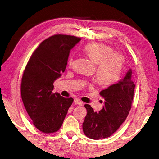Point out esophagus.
<instances>
[{
  "mask_svg": "<svg viewBox=\"0 0 159 159\" xmlns=\"http://www.w3.org/2000/svg\"><path fill=\"white\" fill-rule=\"evenodd\" d=\"M74 102L75 103V104H78L79 106H82V105H83V102H82V101H81L80 99H77V98L74 99Z\"/></svg>",
  "mask_w": 159,
  "mask_h": 159,
  "instance_id": "34e87169",
  "label": "esophagus"
}]
</instances>
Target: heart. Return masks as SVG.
Masks as SVG:
<instances>
[{
    "label": "heart",
    "mask_w": 159,
    "mask_h": 159,
    "mask_svg": "<svg viewBox=\"0 0 159 159\" xmlns=\"http://www.w3.org/2000/svg\"><path fill=\"white\" fill-rule=\"evenodd\" d=\"M83 50L96 63V76L102 85H112L120 79L124 64L123 54L114 51L109 45L99 43L87 44ZM73 62L74 57L70 56L68 64L71 66Z\"/></svg>",
    "instance_id": "b5f03b06"
}]
</instances>
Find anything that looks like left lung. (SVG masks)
Segmentation results:
<instances>
[{"label": "left lung", "instance_id": "8db88e82", "mask_svg": "<svg viewBox=\"0 0 159 159\" xmlns=\"http://www.w3.org/2000/svg\"><path fill=\"white\" fill-rule=\"evenodd\" d=\"M135 85L132 69H129L120 82L99 93L105 99V106L98 113L85 104L87 114L82 124L84 133L92 139H105L114 134L125 121L132 107Z\"/></svg>", "mask_w": 159, "mask_h": 159}]
</instances>
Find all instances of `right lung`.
Returning a JSON list of instances; mask_svg holds the SVG:
<instances>
[{
	"label": "right lung",
	"instance_id": "1",
	"mask_svg": "<svg viewBox=\"0 0 159 159\" xmlns=\"http://www.w3.org/2000/svg\"><path fill=\"white\" fill-rule=\"evenodd\" d=\"M81 38L56 34L36 48L22 74V102L34 126L43 133H54L63 124L72 98L53 93V82L65 70L70 51Z\"/></svg>",
	"mask_w": 159,
	"mask_h": 159
}]
</instances>
